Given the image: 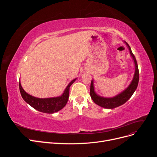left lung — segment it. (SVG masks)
Returning <instances> with one entry per match:
<instances>
[{
  "label": "left lung",
  "instance_id": "obj_1",
  "mask_svg": "<svg viewBox=\"0 0 157 157\" xmlns=\"http://www.w3.org/2000/svg\"><path fill=\"white\" fill-rule=\"evenodd\" d=\"M124 42L128 46V49H129L130 56H132V58L134 62L135 72L134 75V77H133V79L130 84H129V86H128L124 90H123L122 92L112 98H105L99 96V95L95 92L94 80L92 79L91 84H90V96H91V98L92 99V100L95 103L103 108L111 109L123 105V104L125 103L128 99L131 98L133 94L136 91V90L137 87V85H138L139 70L136 58L134 55L132 53L130 46L128 45L126 42L124 41Z\"/></svg>",
  "mask_w": 157,
  "mask_h": 157
}]
</instances>
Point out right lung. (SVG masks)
<instances>
[{
  "label": "right lung",
  "mask_w": 157,
  "mask_h": 157,
  "mask_svg": "<svg viewBox=\"0 0 157 157\" xmlns=\"http://www.w3.org/2000/svg\"><path fill=\"white\" fill-rule=\"evenodd\" d=\"M77 80L75 78L69 83L61 96L49 98H38L27 94L23 89L21 82H19L20 91L24 101L36 110L44 113H54L62 109L67 103L69 95V88Z\"/></svg>",
  "instance_id": "right-lung-1"
}]
</instances>
